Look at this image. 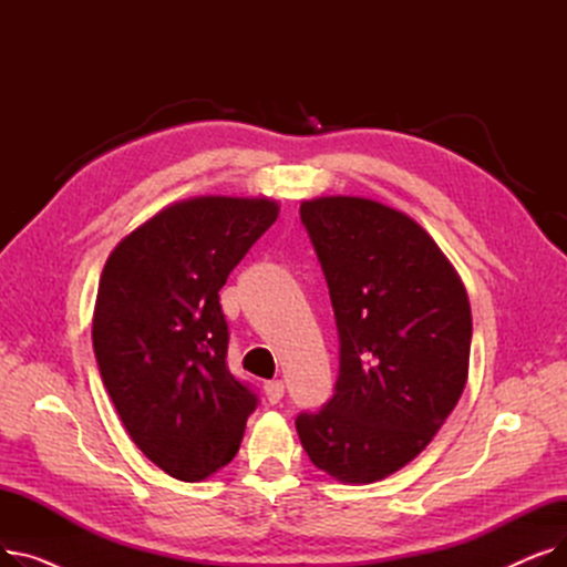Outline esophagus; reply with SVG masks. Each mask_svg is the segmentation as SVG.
Masks as SVG:
<instances>
[{
  "mask_svg": "<svg viewBox=\"0 0 567 567\" xmlns=\"http://www.w3.org/2000/svg\"><path fill=\"white\" fill-rule=\"evenodd\" d=\"M264 395H266V400L271 402V404H278L282 400V395H285V383L280 379L266 381L264 383Z\"/></svg>",
  "mask_w": 567,
  "mask_h": 567,
  "instance_id": "1",
  "label": "esophagus"
}]
</instances>
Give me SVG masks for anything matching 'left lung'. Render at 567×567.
Wrapping results in <instances>:
<instances>
[{"instance_id": "1", "label": "left lung", "mask_w": 567, "mask_h": 567, "mask_svg": "<svg viewBox=\"0 0 567 567\" xmlns=\"http://www.w3.org/2000/svg\"><path fill=\"white\" fill-rule=\"evenodd\" d=\"M340 336L336 395L296 430L312 464L370 485L419 457L462 398L471 306L455 266L398 208L331 195L301 204Z\"/></svg>"}]
</instances>
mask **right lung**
<instances>
[{"mask_svg":"<svg viewBox=\"0 0 567 567\" xmlns=\"http://www.w3.org/2000/svg\"><path fill=\"white\" fill-rule=\"evenodd\" d=\"M278 212L268 197L174 202L105 261L92 326L99 370L137 449L176 481L229 464L257 406L227 368L218 291Z\"/></svg>","mask_w":567,"mask_h":567,"instance_id":"obj_1","label":"right lung"}]
</instances>
